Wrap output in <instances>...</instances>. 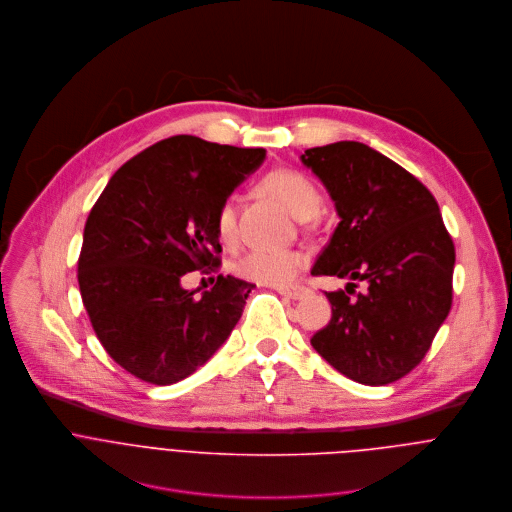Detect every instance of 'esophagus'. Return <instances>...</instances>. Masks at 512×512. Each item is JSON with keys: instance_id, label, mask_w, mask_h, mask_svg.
I'll use <instances>...</instances> for the list:
<instances>
[{"instance_id": "1", "label": "esophagus", "mask_w": 512, "mask_h": 512, "mask_svg": "<svg viewBox=\"0 0 512 512\" xmlns=\"http://www.w3.org/2000/svg\"><path fill=\"white\" fill-rule=\"evenodd\" d=\"M274 290L282 296H288L292 300H302L308 294V288L302 284H286V286H274Z\"/></svg>"}]
</instances>
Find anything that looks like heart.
Instances as JSON below:
<instances>
[{
	"instance_id": "1",
	"label": "heart",
	"mask_w": 512,
	"mask_h": 512,
	"mask_svg": "<svg viewBox=\"0 0 512 512\" xmlns=\"http://www.w3.org/2000/svg\"><path fill=\"white\" fill-rule=\"evenodd\" d=\"M262 188L282 202L288 212L298 220H310L320 208V194L316 186L294 170H276L262 180ZM216 232L220 240L230 242L236 234V196H226L216 210ZM306 258L298 250L278 248H252L242 254L234 270L246 280L260 284H286L292 282L304 268Z\"/></svg>"
}]
</instances>
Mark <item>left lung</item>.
I'll return each instance as SVG.
<instances>
[{
	"mask_svg": "<svg viewBox=\"0 0 512 512\" xmlns=\"http://www.w3.org/2000/svg\"><path fill=\"white\" fill-rule=\"evenodd\" d=\"M300 160L340 218L312 274L350 280L326 292L332 318L310 344L340 374L390 384L424 358L450 312L454 244L440 208L412 174L366 144L310 148ZM354 279L369 288L350 299Z\"/></svg>",
	"mask_w": 512,
	"mask_h": 512,
	"instance_id": "obj_1",
	"label": "left lung"
}]
</instances>
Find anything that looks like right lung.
<instances>
[{"label":"right lung","mask_w":512,"mask_h":512,"mask_svg":"<svg viewBox=\"0 0 512 512\" xmlns=\"http://www.w3.org/2000/svg\"><path fill=\"white\" fill-rule=\"evenodd\" d=\"M266 158L196 136L162 140L128 160L94 204L78 282L106 352L136 378L166 386L228 340L254 284L218 276L186 290L182 276L216 270V210Z\"/></svg>","instance_id":"add662e5"}]
</instances>
